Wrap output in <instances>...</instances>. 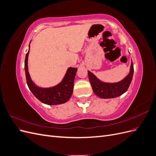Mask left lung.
<instances>
[{
    "label": "left lung",
    "instance_id": "1",
    "mask_svg": "<svg viewBox=\"0 0 156 156\" xmlns=\"http://www.w3.org/2000/svg\"><path fill=\"white\" fill-rule=\"evenodd\" d=\"M133 64L131 60L130 72L122 81L116 83H106L100 81L92 73L88 71L89 81L94 92L99 98L107 99L119 97L128 89L133 75Z\"/></svg>",
    "mask_w": 156,
    "mask_h": 156
}]
</instances>
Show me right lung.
Returning <instances> with one entry per match:
<instances>
[{
	"label": "right lung",
	"mask_w": 156,
	"mask_h": 156,
	"mask_svg": "<svg viewBox=\"0 0 156 156\" xmlns=\"http://www.w3.org/2000/svg\"><path fill=\"white\" fill-rule=\"evenodd\" d=\"M29 51L30 49L26 55L25 69L27 83L30 90L37 100L47 105H58L67 102L72 95L74 79L77 69L69 68L62 81L54 87L48 88L37 87L32 81L28 71V56Z\"/></svg>",
	"instance_id": "obj_1"
}]
</instances>
